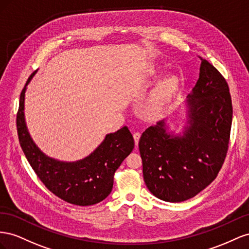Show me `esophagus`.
I'll list each match as a JSON object with an SVG mask.
<instances>
[{"instance_id": "1", "label": "esophagus", "mask_w": 249, "mask_h": 249, "mask_svg": "<svg viewBox=\"0 0 249 249\" xmlns=\"http://www.w3.org/2000/svg\"><path fill=\"white\" fill-rule=\"evenodd\" d=\"M141 138V133L140 132H134L133 133V139H134V143H136V146L138 147L139 145V141Z\"/></svg>"}]
</instances>
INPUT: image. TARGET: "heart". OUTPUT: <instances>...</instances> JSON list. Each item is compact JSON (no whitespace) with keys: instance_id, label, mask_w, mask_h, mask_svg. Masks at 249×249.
Returning <instances> with one entry per match:
<instances>
[{"instance_id":"b5f03b06","label":"heart","mask_w":249,"mask_h":249,"mask_svg":"<svg viewBox=\"0 0 249 249\" xmlns=\"http://www.w3.org/2000/svg\"><path fill=\"white\" fill-rule=\"evenodd\" d=\"M160 72V69L156 66H151L148 68L146 76L148 78H153L158 76ZM178 84V77L173 73H168L160 77L159 81L156 82V85L153 90L152 95V104L155 106H159L164 104L168 99L172 96L174 90Z\"/></svg>"}]
</instances>
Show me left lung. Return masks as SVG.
<instances>
[{"label": "left lung", "mask_w": 249, "mask_h": 249, "mask_svg": "<svg viewBox=\"0 0 249 249\" xmlns=\"http://www.w3.org/2000/svg\"><path fill=\"white\" fill-rule=\"evenodd\" d=\"M182 133L169 131L161 120L139 142L148 190L160 199L180 202L196 196L214 180L230 143L232 105L223 76L201 59L199 78L187 96Z\"/></svg>", "instance_id": "1"}]
</instances>
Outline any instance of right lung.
<instances>
[{"mask_svg":"<svg viewBox=\"0 0 249 249\" xmlns=\"http://www.w3.org/2000/svg\"><path fill=\"white\" fill-rule=\"evenodd\" d=\"M35 71L19 97L17 127L20 147L30 166L47 189L69 203L87 207L102 201L112 190L113 174L134 148L128 127L106 134L102 143L87 158L62 161L50 158L34 143L25 121V93Z\"/></svg>","mask_w":249,"mask_h":249,"instance_id":"1","label":"right lung"}]
</instances>
